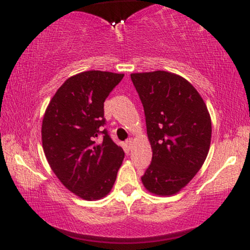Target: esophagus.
Instances as JSON below:
<instances>
[{
	"label": "esophagus",
	"mask_w": 250,
	"mask_h": 250,
	"mask_svg": "<svg viewBox=\"0 0 250 250\" xmlns=\"http://www.w3.org/2000/svg\"><path fill=\"white\" fill-rule=\"evenodd\" d=\"M126 145H127L128 148L131 149L132 146H133V139L132 138H128L127 140H126Z\"/></svg>",
	"instance_id": "1"
}]
</instances>
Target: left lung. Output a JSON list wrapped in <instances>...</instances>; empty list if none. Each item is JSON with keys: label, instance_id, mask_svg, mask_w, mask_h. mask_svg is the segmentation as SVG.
I'll list each match as a JSON object with an SVG mask.
<instances>
[{"label": "left lung", "instance_id": "1", "mask_svg": "<svg viewBox=\"0 0 250 250\" xmlns=\"http://www.w3.org/2000/svg\"><path fill=\"white\" fill-rule=\"evenodd\" d=\"M146 116L152 159L141 180L150 192L170 196L186 187L208 155L211 122L196 88L167 71L132 74Z\"/></svg>", "mask_w": 250, "mask_h": 250}]
</instances>
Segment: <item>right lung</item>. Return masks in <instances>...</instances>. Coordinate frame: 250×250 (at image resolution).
<instances>
[{
    "instance_id": "obj_1",
    "label": "right lung",
    "mask_w": 250,
    "mask_h": 250,
    "mask_svg": "<svg viewBox=\"0 0 250 250\" xmlns=\"http://www.w3.org/2000/svg\"><path fill=\"white\" fill-rule=\"evenodd\" d=\"M124 75L90 70L68 78L47 105L43 150L60 182L85 200L109 193L125 152L112 141L104 104Z\"/></svg>"
}]
</instances>
